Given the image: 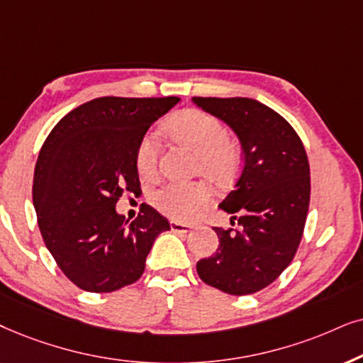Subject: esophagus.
Instances as JSON below:
<instances>
[{
	"mask_svg": "<svg viewBox=\"0 0 363 363\" xmlns=\"http://www.w3.org/2000/svg\"><path fill=\"white\" fill-rule=\"evenodd\" d=\"M194 227L191 224H181V222H171V230L176 232V234H187L191 232Z\"/></svg>",
	"mask_w": 363,
	"mask_h": 363,
	"instance_id": "1",
	"label": "esophagus"
}]
</instances>
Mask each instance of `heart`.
Here are the masks:
<instances>
[{
	"mask_svg": "<svg viewBox=\"0 0 363 363\" xmlns=\"http://www.w3.org/2000/svg\"><path fill=\"white\" fill-rule=\"evenodd\" d=\"M176 141L196 152V169L214 182H225L234 176L240 162V147L227 138L224 124L216 116L201 109L177 113L166 125ZM159 147L152 134L141 139L136 166L143 176H152L157 169ZM211 192L204 182L169 181L152 194V202L162 214L176 220H189L209 202Z\"/></svg>",
	"mask_w": 363,
	"mask_h": 363,
	"instance_id": "obj_1",
	"label": "heart"
}]
</instances>
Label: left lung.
Listing matches in <instances>:
<instances>
[{
	"instance_id": "left-lung-1",
	"label": "left lung",
	"mask_w": 363,
	"mask_h": 363,
	"mask_svg": "<svg viewBox=\"0 0 363 363\" xmlns=\"http://www.w3.org/2000/svg\"><path fill=\"white\" fill-rule=\"evenodd\" d=\"M238 134L244 169L220 209L239 229L214 227L219 247L197 262L207 286L230 296L262 291L296 257L311 202L306 147L279 113L250 98H192Z\"/></svg>"
}]
</instances>
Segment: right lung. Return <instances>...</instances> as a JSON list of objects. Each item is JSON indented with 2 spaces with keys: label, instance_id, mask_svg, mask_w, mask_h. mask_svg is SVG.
Listing matches in <instances>:
<instances>
[{
  "label": "right lung",
  "instance_id": "obj_1",
  "mask_svg": "<svg viewBox=\"0 0 363 363\" xmlns=\"http://www.w3.org/2000/svg\"><path fill=\"white\" fill-rule=\"evenodd\" d=\"M179 103L169 98L104 96L67 113L43 144L33 179L38 225L57 267L88 292L134 284L166 217L144 206L133 222L116 212L139 186L138 146L154 121Z\"/></svg>",
  "mask_w": 363,
  "mask_h": 363
}]
</instances>
